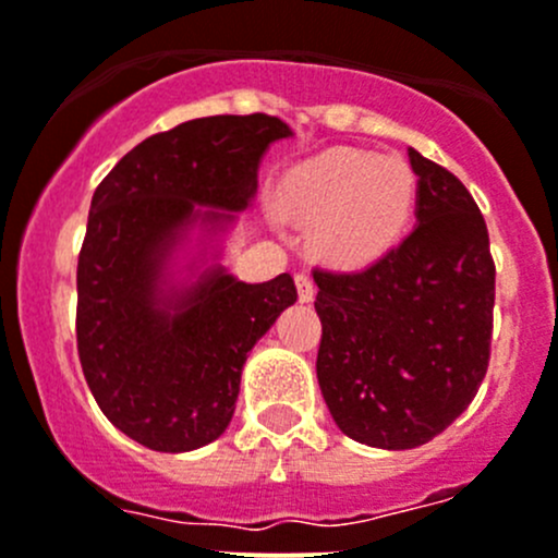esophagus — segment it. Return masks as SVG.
Listing matches in <instances>:
<instances>
[{"label": "esophagus", "instance_id": "obj_1", "mask_svg": "<svg viewBox=\"0 0 558 558\" xmlns=\"http://www.w3.org/2000/svg\"><path fill=\"white\" fill-rule=\"evenodd\" d=\"M296 291H300L302 302H311L316 296V286H313V278L307 272H296Z\"/></svg>", "mask_w": 558, "mask_h": 558}]
</instances>
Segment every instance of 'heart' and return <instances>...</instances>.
Instances as JSON below:
<instances>
[{
	"mask_svg": "<svg viewBox=\"0 0 558 558\" xmlns=\"http://www.w3.org/2000/svg\"><path fill=\"white\" fill-rule=\"evenodd\" d=\"M416 174L409 160L371 149L335 147L291 174L286 207L313 229V245L335 264H367L409 231Z\"/></svg>",
	"mask_w": 558,
	"mask_h": 558,
	"instance_id": "1",
	"label": "heart"
}]
</instances>
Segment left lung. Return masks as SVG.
I'll use <instances>...</instances> for the list:
<instances>
[{"mask_svg": "<svg viewBox=\"0 0 558 558\" xmlns=\"http://www.w3.org/2000/svg\"><path fill=\"white\" fill-rule=\"evenodd\" d=\"M416 226L354 272L313 269L322 343L316 376L335 425L381 450L450 428L488 373L496 264L472 193L409 149Z\"/></svg>", "mask_w": 558, "mask_h": 558, "instance_id": "left-lung-1", "label": "left lung"}]
</instances>
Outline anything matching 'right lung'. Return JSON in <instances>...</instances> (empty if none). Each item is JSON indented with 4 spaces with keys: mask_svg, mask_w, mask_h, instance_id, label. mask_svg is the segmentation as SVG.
<instances>
[{
    "mask_svg": "<svg viewBox=\"0 0 558 558\" xmlns=\"http://www.w3.org/2000/svg\"><path fill=\"white\" fill-rule=\"evenodd\" d=\"M289 124L269 113L204 117L144 138L92 196L78 253L75 340L102 414L138 445L191 452L231 423L247 351L294 305L289 272L242 283L223 267L163 296V264L196 218L231 220L258 160ZM196 203L218 206L202 216Z\"/></svg>",
    "mask_w": 558,
    "mask_h": 558,
    "instance_id": "add662e5",
    "label": "right lung"
}]
</instances>
